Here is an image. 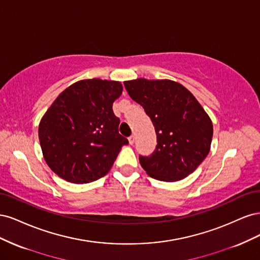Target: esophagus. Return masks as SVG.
Wrapping results in <instances>:
<instances>
[{"label":"esophagus","instance_id":"obj_1","mask_svg":"<svg viewBox=\"0 0 260 260\" xmlns=\"http://www.w3.org/2000/svg\"><path fill=\"white\" fill-rule=\"evenodd\" d=\"M129 143L132 145V144H135V137L133 136H131V137H129Z\"/></svg>","mask_w":260,"mask_h":260}]
</instances>
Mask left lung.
Masks as SVG:
<instances>
[{"label":"left lung","mask_w":260,"mask_h":260,"mask_svg":"<svg viewBox=\"0 0 260 260\" xmlns=\"http://www.w3.org/2000/svg\"><path fill=\"white\" fill-rule=\"evenodd\" d=\"M129 96L144 108L156 132L157 145L139 156L147 175L160 181L184 179L209 153L212 123L193 94L171 80L123 82Z\"/></svg>","instance_id":"obj_1"}]
</instances>
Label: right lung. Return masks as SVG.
<instances>
[{
    "label": "right lung",
    "instance_id": "right-lung-1",
    "mask_svg": "<svg viewBox=\"0 0 260 260\" xmlns=\"http://www.w3.org/2000/svg\"><path fill=\"white\" fill-rule=\"evenodd\" d=\"M117 81L82 80L62 91L43 116L39 140L44 159L60 178L89 183L104 177L129 141L118 127L113 103L120 96Z\"/></svg>",
    "mask_w": 260,
    "mask_h": 260
}]
</instances>
